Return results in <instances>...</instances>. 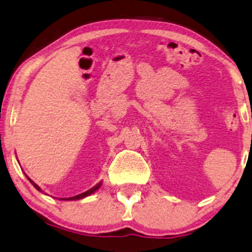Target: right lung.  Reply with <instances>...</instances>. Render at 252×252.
<instances>
[{"label":"right lung","instance_id":"add662e5","mask_svg":"<svg viewBox=\"0 0 252 252\" xmlns=\"http://www.w3.org/2000/svg\"><path fill=\"white\" fill-rule=\"evenodd\" d=\"M26 176H27V175H26ZM27 178H28V176H27ZM28 180H29V181H30V183H31V185H32V186H33V187H35V188L37 189V190H38V191H42V189H40V188L38 187V186H37V185H36V183L32 181V180H31V179H29V178H28ZM100 186H101V182H99V183H98V185H95V186H94V187H93V188H91V189H89V190H86L85 192H82V194L77 195V196H72V197H67V198H60V200H64V201H72V200H80V198H84V197L89 196V195H91V194H93V192H94V191H97V190H98V189H99V188H100ZM42 192H43V191H42Z\"/></svg>","mask_w":252,"mask_h":252}]
</instances>
